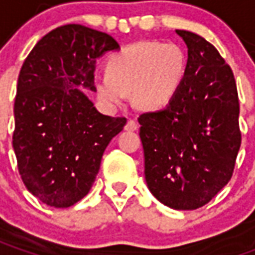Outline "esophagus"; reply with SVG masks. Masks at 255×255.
Returning a JSON list of instances; mask_svg holds the SVG:
<instances>
[{"mask_svg": "<svg viewBox=\"0 0 255 255\" xmlns=\"http://www.w3.org/2000/svg\"><path fill=\"white\" fill-rule=\"evenodd\" d=\"M124 128H126L127 131H136L139 128V124L135 122V120H128V123L126 124V127Z\"/></svg>", "mask_w": 255, "mask_h": 255, "instance_id": "34e87169", "label": "esophagus"}]
</instances>
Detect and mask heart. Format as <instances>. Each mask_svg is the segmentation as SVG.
<instances>
[{
	"label": "heart",
	"instance_id": "obj_1",
	"mask_svg": "<svg viewBox=\"0 0 255 255\" xmlns=\"http://www.w3.org/2000/svg\"><path fill=\"white\" fill-rule=\"evenodd\" d=\"M187 58L175 43L142 41L123 47L94 78L97 94L108 105H122L133 91L139 108L158 109L168 104L182 83Z\"/></svg>",
	"mask_w": 255,
	"mask_h": 255
}]
</instances>
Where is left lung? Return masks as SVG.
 I'll return each mask as SVG.
<instances>
[{
  "mask_svg": "<svg viewBox=\"0 0 255 255\" xmlns=\"http://www.w3.org/2000/svg\"><path fill=\"white\" fill-rule=\"evenodd\" d=\"M187 45L179 89L160 111L139 116L147 187L176 210L202 208L230 182L241 149L239 98L232 69L217 49L176 30Z\"/></svg>",
  "mask_w": 255,
  "mask_h": 255,
  "instance_id": "obj_1",
  "label": "left lung"
}]
</instances>
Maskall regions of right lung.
Returning <instances> with one entry per match:
<instances>
[{
    "instance_id": "obj_1",
    "label": "right lung",
    "mask_w": 255,
    "mask_h": 255,
    "mask_svg": "<svg viewBox=\"0 0 255 255\" xmlns=\"http://www.w3.org/2000/svg\"><path fill=\"white\" fill-rule=\"evenodd\" d=\"M119 47L105 32L61 25L20 69L12 143L24 186L49 206L69 208L89 194L106 146L127 123L100 113L79 89L95 91L97 58Z\"/></svg>"
}]
</instances>
